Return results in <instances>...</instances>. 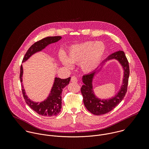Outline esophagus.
Here are the masks:
<instances>
[{"instance_id":"1","label":"esophagus","mask_w":149,"mask_h":149,"mask_svg":"<svg viewBox=\"0 0 149 149\" xmlns=\"http://www.w3.org/2000/svg\"><path fill=\"white\" fill-rule=\"evenodd\" d=\"M71 81L73 82V83H77L78 80H77V79L75 77V76H72L71 77Z\"/></svg>"}]
</instances>
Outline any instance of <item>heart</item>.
Segmentation results:
<instances>
[{"label":"heart","mask_w":149,"mask_h":149,"mask_svg":"<svg viewBox=\"0 0 149 149\" xmlns=\"http://www.w3.org/2000/svg\"><path fill=\"white\" fill-rule=\"evenodd\" d=\"M106 52V46L101 41H86L72 46L66 56L62 54L60 60L64 66L72 68L73 64H80L81 70L90 73L100 64Z\"/></svg>","instance_id":"obj_1"}]
</instances>
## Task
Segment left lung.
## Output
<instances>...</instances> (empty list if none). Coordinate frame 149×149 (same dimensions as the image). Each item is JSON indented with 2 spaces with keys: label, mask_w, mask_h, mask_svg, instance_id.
Listing matches in <instances>:
<instances>
[{
  "label": "left lung",
  "mask_w": 149,
  "mask_h": 149,
  "mask_svg": "<svg viewBox=\"0 0 149 149\" xmlns=\"http://www.w3.org/2000/svg\"><path fill=\"white\" fill-rule=\"evenodd\" d=\"M111 59L117 60L124 69L123 84L120 89L114 97L108 99L102 100L95 95L93 86V81L94 76L102 65L107 61ZM129 74V65L124 52L119 50L110 54L93 72L84 75L82 77L84 84L82 85L81 92L83 96V102L86 108L90 112L96 115H104L112 110L122 102L127 92Z\"/></svg>",
  "instance_id": "8db88e82"
}]
</instances>
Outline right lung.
I'll use <instances>...</instances> for the list:
<instances>
[{
	"mask_svg": "<svg viewBox=\"0 0 149 149\" xmlns=\"http://www.w3.org/2000/svg\"><path fill=\"white\" fill-rule=\"evenodd\" d=\"M62 37L61 36L47 37L41 40L34 43L27 51L23 57L22 63L26 62L31 56L35 53L41 52L49 45L57 42ZM23 69L22 65L21 66L20 80L21 82L22 93L24 99L27 104L37 113L44 116H57L61 111L62 108V91L67 85L69 84L70 77L65 79H61L56 77L52 89L46 99L41 102H36L31 100L26 95L25 90L23 85Z\"/></svg>",
	"mask_w": 149,
	"mask_h": 149,
	"instance_id": "add662e5",
	"label": "right lung"
}]
</instances>
